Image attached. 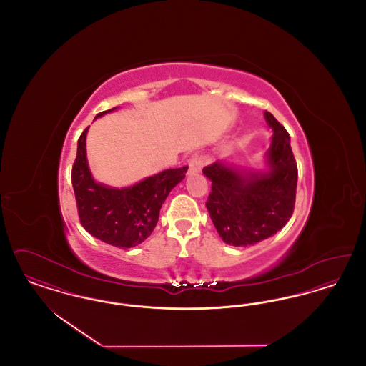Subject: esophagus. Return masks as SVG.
Listing matches in <instances>:
<instances>
[{
    "instance_id": "esophagus-1",
    "label": "esophagus",
    "mask_w": 366,
    "mask_h": 366,
    "mask_svg": "<svg viewBox=\"0 0 366 366\" xmlns=\"http://www.w3.org/2000/svg\"><path fill=\"white\" fill-rule=\"evenodd\" d=\"M203 157L202 155H193V157L189 159V169H188V174H197V173H200L202 172V169H203Z\"/></svg>"
}]
</instances>
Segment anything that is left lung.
I'll use <instances>...</instances> for the list:
<instances>
[{"label":"left lung","instance_id":"8db88e82","mask_svg":"<svg viewBox=\"0 0 366 366\" xmlns=\"http://www.w3.org/2000/svg\"><path fill=\"white\" fill-rule=\"evenodd\" d=\"M273 130L266 152V172L232 167L214 162L203 169L211 181L206 203L221 239L234 247H249L276 234L290 221L295 206L297 166L285 127L267 111Z\"/></svg>","mask_w":366,"mask_h":366}]
</instances>
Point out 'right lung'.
Returning <instances> with one entry per match:
<instances>
[{
  "label": "right lung",
  "mask_w": 366,
  "mask_h": 366,
  "mask_svg": "<svg viewBox=\"0 0 366 366\" xmlns=\"http://www.w3.org/2000/svg\"><path fill=\"white\" fill-rule=\"evenodd\" d=\"M117 108L100 112L96 118ZM87 129L78 139L71 173L81 224L92 236L109 245L123 249L136 247L154 232L162 204L175 185L185 178L188 166L163 170L121 189L99 184L87 164Z\"/></svg>",
  "instance_id": "1"
}]
</instances>
